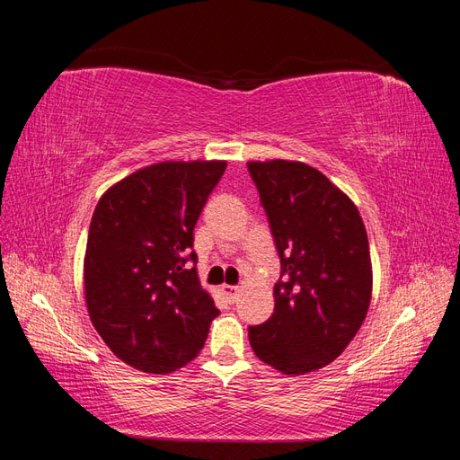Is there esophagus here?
<instances>
[{
	"instance_id": "esophagus-1",
	"label": "esophagus",
	"mask_w": 460,
	"mask_h": 460,
	"mask_svg": "<svg viewBox=\"0 0 460 460\" xmlns=\"http://www.w3.org/2000/svg\"><path fill=\"white\" fill-rule=\"evenodd\" d=\"M222 294H225L230 301H235L240 297L242 289L238 286H228V284H222Z\"/></svg>"
}]
</instances>
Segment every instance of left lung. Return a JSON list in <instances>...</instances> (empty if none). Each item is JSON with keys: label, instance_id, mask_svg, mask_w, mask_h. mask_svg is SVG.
<instances>
[{"label": "left lung", "instance_id": "8db88e82", "mask_svg": "<svg viewBox=\"0 0 460 460\" xmlns=\"http://www.w3.org/2000/svg\"><path fill=\"white\" fill-rule=\"evenodd\" d=\"M280 255L274 313L249 326L262 363L307 374L336 360L363 326L372 299L365 222L336 184L301 161H249Z\"/></svg>", "mask_w": 460, "mask_h": 460}]
</instances>
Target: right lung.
<instances>
[{"label":"right lung","instance_id":"right-lung-1","mask_svg":"<svg viewBox=\"0 0 460 460\" xmlns=\"http://www.w3.org/2000/svg\"><path fill=\"white\" fill-rule=\"evenodd\" d=\"M226 161H163L97 201L84 255L93 328L122 363L169 374L203 349L218 309L201 288L193 228Z\"/></svg>","mask_w":460,"mask_h":460}]
</instances>
